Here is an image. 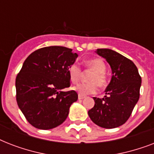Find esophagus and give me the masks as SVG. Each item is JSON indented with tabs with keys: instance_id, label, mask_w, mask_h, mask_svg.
<instances>
[{
	"instance_id": "1",
	"label": "esophagus",
	"mask_w": 154,
	"mask_h": 154,
	"mask_svg": "<svg viewBox=\"0 0 154 154\" xmlns=\"http://www.w3.org/2000/svg\"><path fill=\"white\" fill-rule=\"evenodd\" d=\"M85 98V96H82V95H78V99L79 100H82V99H84Z\"/></svg>"
}]
</instances>
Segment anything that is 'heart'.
I'll use <instances>...</instances> for the list:
<instances>
[{"label":"heart","mask_w":154,"mask_h":154,"mask_svg":"<svg viewBox=\"0 0 154 154\" xmlns=\"http://www.w3.org/2000/svg\"><path fill=\"white\" fill-rule=\"evenodd\" d=\"M85 67L90 70L93 73L88 78L89 83L78 84L73 88L80 95L85 96L89 94H94L97 92V86L100 88L105 87L107 84V77L105 74L106 65L100 58H92L85 61ZM68 73L70 81L72 83H77L82 76V70L77 64H72L68 68Z\"/></svg>","instance_id":"b5f03b06"}]
</instances>
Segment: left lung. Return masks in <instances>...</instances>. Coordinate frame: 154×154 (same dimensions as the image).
<instances>
[{
    "instance_id": "1",
    "label": "left lung",
    "mask_w": 154,
    "mask_h": 154,
    "mask_svg": "<svg viewBox=\"0 0 154 154\" xmlns=\"http://www.w3.org/2000/svg\"><path fill=\"white\" fill-rule=\"evenodd\" d=\"M96 53L109 64L112 76L105 97H94L95 105L88 113L98 126L117 128L127 122L138 101L141 77L134 63L122 54L109 49H97Z\"/></svg>"
}]
</instances>
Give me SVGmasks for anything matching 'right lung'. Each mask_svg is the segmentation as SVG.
<instances>
[{
	"label": "right lung",
	"mask_w": 154,
	"mask_h": 154,
	"mask_svg": "<svg viewBox=\"0 0 154 154\" xmlns=\"http://www.w3.org/2000/svg\"><path fill=\"white\" fill-rule=\"evenodd\" d=\"M77 53L63 46L44 47L30 54L16 77V98L26 120L35 128L50 129L67 118L70 105L77 101L70 86L68 68Z\"/></svg>",
	"instance_id": "obj_1"
}]
</instances>
